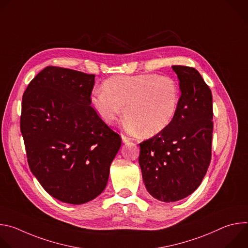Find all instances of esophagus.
I'll use <instances>...</instances> for the list:
<instances>
[{"instance_id": "34e87169", "label": "esophagus", "mask_w": 248, "mask_h": 248, "mask_svg": "<svg viewBox=\"0 0 248 248\" xmlns=\"http://www.w3.org/2000/svg\"><path fill=\"white\" fill-rule=\"evenodd\" d=\"M122 140H123L124 143H127V142H129V141H131V138H129V137H127V136L123 134L122 135Z\"/></svg>"}]
</instances>
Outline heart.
I'll return each mask as SVG.
<instances>
[{
    "instance_id": "1",
    "label": "heart",
    "mask_w": 248,
    "mask_h": 248,
    "mask_svg": "<svg viewBox=\"0 0 248 248\" xmlns=\"http://www.w3.org/2000/svg\"><path fill=\"white\" fill-rule=\"evenodd\" d=\"M102 88L94 89L90 95V105L99 118L113 124L124 109L128 129L143 136L165 130L174 120L181 103L179 83L156 74L112 77Z\"/></svg>"
}]
</instances>
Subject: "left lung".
<instances>
[{"instance_id": "left-lung-1", "label": "left lung", "mask_w": 248, "mask_h": 248, "mask_svg": "<svg viewBox=\"0 0 248 248\" xmlns=\"http://www.w3.org/2000/svg\"><path fill=\"white\" fill-rule=\"evenodd\" d=\"M171 67L182 92L178 113L165 130L139 144L145 187L163 202L184 199L200 186L210 165L213 133L209 86L195 68Z\"/></svg>"}]
</instances>
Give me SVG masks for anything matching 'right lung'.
Wrapping results in <instances>:
<instances>
[{
  "instance_id": "add662e5",
  "label": "right lung",
  "mask_w": 248,
  "mask_h": 248,
  "mask_svg": "<svg viewBox=\"0 0 248 248\" xmlns=\"http://www.w3.org/2000/svg\"><path fill=\"white\" fill-rule=\"evenodd\" d=\"M94 83V75L47 66L22 97L20 130L29 168L50 195L74 205L103 192L122 145L90 106Z\"/></svg>"
}]
</instances>
